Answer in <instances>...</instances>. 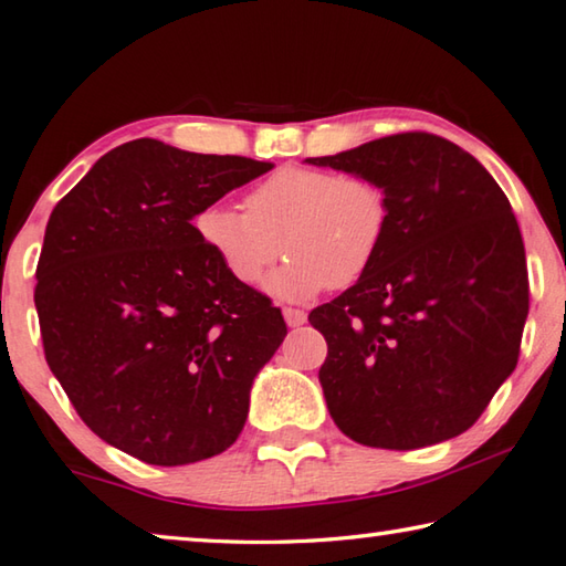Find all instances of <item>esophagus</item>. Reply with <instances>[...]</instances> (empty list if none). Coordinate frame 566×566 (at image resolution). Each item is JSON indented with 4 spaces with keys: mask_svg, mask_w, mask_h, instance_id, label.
<instances>
[{
    "mask_svg": "<svg viewBox=\"0 0 566 566\" xmlns=\"http://www.w3.org/2000/svg\"><path fill=\"white\" fill-rule=\"evenodd\" d=\"M284 319L290 327H300V324L306 322V312L296 310V306H284Z\"/></svg>",
    "mask_w": 566,
    "mask_h": 566,
    "instance_id": "esophagus-1",
    "label": "esophagus"
}]
</instances>
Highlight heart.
<instances>
[{"instance_id":"b5f03b06","label":"heart","mask_w":566,"mask_h":566,"mask_svg":"<svg viewBox=\"0 0 566 566\" xmlns=\"http://www.w3.org/2000/svg\"><path fill=\"white\" fill-rule=\"evenodd\" d=\"M389 224L391 202L381 181L304 165H286L260 181L244 197V212L209 205L195 219L199 239L244 286L260 284L284 252V266L270 280L284 300L359 282L385 247Z\"/></svg>"}]
</instances>
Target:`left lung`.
Returning <instances> with one entry per match:
<instances>
[{
  "label": "left lung",
  "mask_w": 566,
  "mask_h": 566,
  "mask_svg": "<svg viewBox=\"0 0 566 566\" xmlns=\"http://www.w3.org/2000/svg\"><path fill=\"white\" fill-rule=\"evenodd\" d=\"M306 161L375 177L391 202L369 272L310 312L327 339L319 381L334 424L379 449L467 432L514 371L530 312L510 199L469 151L429 132Z\"/></svg>",
  "instance_id": "1"
}]
</instances>
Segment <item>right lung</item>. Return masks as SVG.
I'll return each instance as SVG.
<instances>
[{"mask_svg": "<svg viewBox=\"0 0 566 566\" xmlns=\"http://www.w3.org/2000/svg\"><path fill=\"white\" fill-rule=\"evenodd\" d=\"M270 169L134 139L46 222L34 286L46 364L84 424L142 462L232 447L256 371L284 339L280 306L232 280L191 224Z\"/></svg>", "mask_w": 566, "mask_h": 566, "instance_id": "obj_1", "label": "right lung"}]
</instances>
